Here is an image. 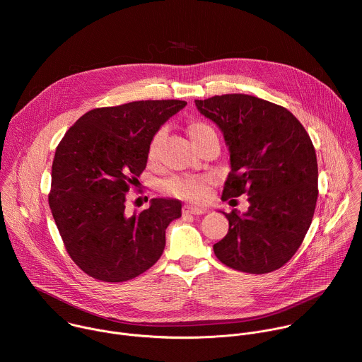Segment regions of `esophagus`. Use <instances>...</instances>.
Listing matches in <instances>:
<instances>
[{
    "label": "esophagus",
    "instance_id": "34e87169",
    "mask_svg": "<svg viewBox=\"0 0 362 362\" xmlns=\"http://www.w3.org/2000/svg\"><path fill=\"white\" fill-rule=\"evenodd\" d=\"M183 215H203L206 211L203 208H197V206H190V204H185L182 208Z\"/></svg>",
    "mask_w": 362,
    "mask_h": 362
}]
</instances>
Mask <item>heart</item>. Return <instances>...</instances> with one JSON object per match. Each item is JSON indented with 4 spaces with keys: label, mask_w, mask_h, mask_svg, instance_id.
<instances>
[{
    "label": "heart",
    "mask_w": 362,
    "mask_h": 362,
    "mask_svg": "<svg viewBox=\"0 0 362 362\" xmlns=\"http://www.w3.org/2000/svg\"><path fill=\"white\" fill-rule=\"evenodd\" d=\"M187 133L196 147H199L208 137L216 136L215 130L209 124L200 123V122L190 123L187 126ZM163 137H165L163 127L153 134L147 147L148 160H154V158H156L159 144L162 143ZM214 185H215V177L211 175H200V176L186 175V176H173L170 179H166L165 182L160 183V190L165 194L173 196L176 199L202 203L211 197Z\"/></svg>",
    "instance_id": "heart-1"
}]
</instances>
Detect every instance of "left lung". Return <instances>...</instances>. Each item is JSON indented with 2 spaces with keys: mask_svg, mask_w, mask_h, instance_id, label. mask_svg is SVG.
<instances>
[{
  "mask_svg": "<svg viewBox=\"0 0 362 362\" xmlns=\"http://www.w3.org/2000/svg\"><path fill=\"white\" fill-rule=\"evenodd\" d=\"M223 132L232 170L222 200L246 193L249 209L225 214L228 235L214 245L218 259L246 274L282 268L311 226L318 163L311 137L285 107L247 94L196 100Z\"/></svg>",
  "mask_w": 362,
  "mask_h": 362,
  "instance_id": "1",
  "label": "left lung"
}]
</instances>
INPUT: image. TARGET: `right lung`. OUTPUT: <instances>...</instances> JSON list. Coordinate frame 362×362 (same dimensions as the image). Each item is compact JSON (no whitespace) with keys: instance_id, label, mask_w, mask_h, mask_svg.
Here are the masks:
<instances>
[{"instance_id":"add662e5","label":"right lung","mask_w":362,"mask_h":362,"mask_svg":"<svg viewBox=\"0 0 362 362\" xmlns=\"http://www.w3.org/2000/svg\"><path fill=\"white\" fill-rule=\"evenodd\" d=\"M183 100H140L83 115L57 146L48 203L66 250L88 276L130 281L159 261L166 228L182 214L175 199H151L126 215V193L147 163V147Z\"/></svg>"}]
</instances>
